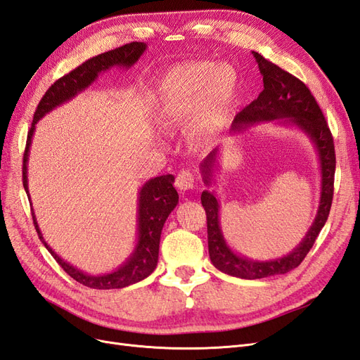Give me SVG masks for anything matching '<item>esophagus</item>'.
Wrapping results in <instances>:
<instances>
[{
  "label": "esophagus",
  "instance_id": "1",
  "mask_svg": "<svg viewBox=\"0 0 360 360\" xmlns=\"http://www.w3.org/2000/svg\"><path fill=\"white\" fill-rule=\"evenodd\" d=\"M176 186L183 192L193 189L195 188V176L191 171H181L177 176Z\"/></svg>",
  "mask_w": 360,
  "mask_h": 360
}]
</instances>
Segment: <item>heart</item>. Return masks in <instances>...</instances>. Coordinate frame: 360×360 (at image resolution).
Masks as SVG:
<instances>
[{"label":"heart","instance_id":"1","mask_svg":"<svg viewBox=\"0 0 360 360\" xmlns=\"http://www.w3.org/2000/svg\"><path fill=\"white\" fill-rule=\"evenodd\" d=\"M234 82V72L226 64L212 68L207 61H193L172 69L163 78L159 90L162 124L189 118L198 110L200 132L213 134L233 94Z\"/></svg>","mask_w":360,"mask_h":360}]
</instances>
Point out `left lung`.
<instances>
[{
  "label": "left lung",
  "instance_id": "8db88e82",
  "mask_svg": "<svg viewBox=\"0 0 360 360\" xmlns=\"http://www.w3.org/2000/svg\"><path fill=\"white\" fill-rule=\"evenodd\" d=\"M261 76H263L264 90L254 102H250L242 112H238L233 122V132L243 126L258 123H274L284 127H296L308 136L320 165V201L317 214L302 242L290 254L275 258L258 261L236 252L228 245L222 233L219 212L221 201L213 191L201 193V204L207 214V237H209V255L213 266L222 274L240 279H261L275 275H284L296 269L312 248L315 238L320 234L330 212L333 198V177H335V147L333 138L326 123L320 106L315 102L309 89L296 76L282 70L276 64L270 63L258 52H252ZM221 147H216L200 165L202 181L205 186L214 183L217 172V159Z\"/></svg>",
  "mask_w": 360,
  "mask_h": 360
}]
</instances>
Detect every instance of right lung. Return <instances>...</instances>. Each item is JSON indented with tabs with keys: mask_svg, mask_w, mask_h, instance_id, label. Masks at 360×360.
Returning <instances> with one entry per match:
<instances>
[{
	"mask_svg": "<svg viewBox=\"0 0 360 360\" xmlns=\"http://www.w3.org/2000/svg\"><path fill=\"white\" fill-rule=\"evenodd\" d=\"M146 49L147 45L144 41H132L122 48L103 52L101 56L93 57L89 61L82 63L79 68H76L69 75L63 76V78H60L57 82H53V85L49 86V90L41 97V101L34 112V118H32L31 129L27 138L22 167V183L28 197V156L30 147L32 143V135H34L36 124L39 123V120H41L46 114L56 110V108L70 102L76 96L85 91L97 81L101 73L111 70L112 68L130 69L141 58ZM172 184L174 176L172 174H168V176L150 179L141 186L138 192L135 248L126 258L124 263L120 264L115 270L110 271V274L91 275L72 266L66 259H63L56 250L46 243L45 238H43L34 210H32V222H34L36 231L41 243L45 245V248L49 250L51 255L56 258V261L63 267V270L75 281H78L79 284L85 287L96 290L124 288L150 276L158 266L159 243L163 224H165L169 213L176 209V205L179 204V193Z\"/></svg>",
	"mask_w": 360,
	"mask_h": 360,
	"instance_id": "add662e5",
	"label": "right lung"
}]
</instances>
